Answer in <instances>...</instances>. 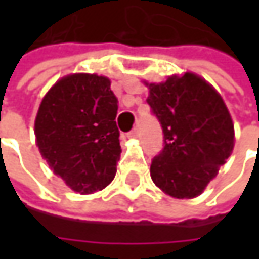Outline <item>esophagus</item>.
Returning <instances> with one entry per match:
<instances>
[{
	"instance_id": "1",
	"label": "esophagus",
	"mask_w": 259,
	"mask_h": 259,
	"mask_svg": "<svg viewBox=\"0 0 259 259\" xmlns=\"http://www.w3.org/2000/svg\"><path fill=\"white\" fill-rule=\"evenodd\" d=\"M138 136H139V129H138V127H136V129H133L129 133V138H138Z\"/></svg>"
}]
</instances>
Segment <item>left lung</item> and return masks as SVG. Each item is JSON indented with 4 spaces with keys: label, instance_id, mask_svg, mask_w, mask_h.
Returning a JSON list of instances; mask_svg holds the SVG:
<instances>
[{
    "label": "left lung",
    "instance_id": "obj_1",
    "mask_svg": "<svg viewBox=\"0 0 259 259\" xmlns=\"http://www.w3.org/2000/svg\"><path fill=\"white\" fill-rule=\"evenodd\" d=\"M145 85L147 103L163 132L151 180L172 198H195L233 153L234 124L227 105L205 79L189 72Z\"/></svg>",
    "mask_w": 259,
    "mask_h": 259
}]
</instances>
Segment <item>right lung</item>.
Returning <instances> with one entry per match:
<instances>
[{"label":"right lung","instance_id":"obj_1","mask_svg":"<svg viewBox=\"0 0 259 259\" xmlns=\"http://www.w3.org/2000/svg\"><path fill=\"white\" fill-rule=\"evenodd\" d=\"M118 100L105 76L75 73L43 97L34 133L51 169L75 192L93 193L114 180L120 160Z\"/></svg>","mask_w":259,"mask_h":259}]
</instances>
